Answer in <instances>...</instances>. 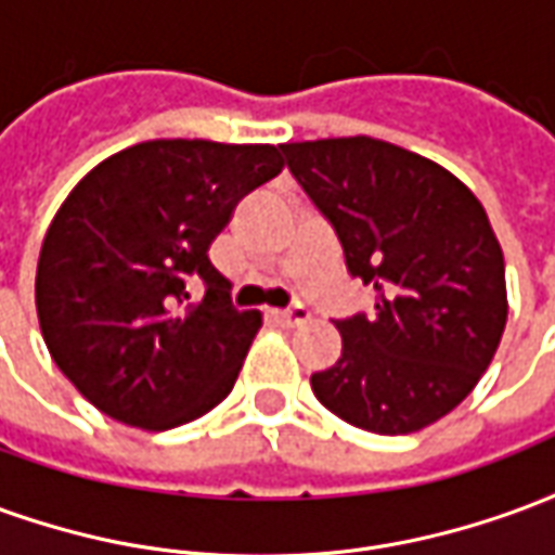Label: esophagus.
<instances>
[{
  "mask_svg": "<svg viewBox=\"0 0 555 555\" xmlns=\"http://www.w3.org/2000/svg\"><path fill=\"white\" fill-rule=\"evenodd\" d=\"M273 318H276L282 326H300V324H306L312 314H309V309H306V306H300V302H297V306H291V309L273 312Z\"/></svg>",
  "mask_w": 555,
  "mask_h": 555,
  "instance_id": "1",
  "label": "esophagus"
}]
</instances>
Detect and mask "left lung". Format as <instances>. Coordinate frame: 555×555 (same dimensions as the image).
Masks as SVG:
<instances>
[{"instance_id":"8db88e82","label":"left lung","mask_w":555,"mask_h":555,"mask_svg":"<svg viewBox=\"0 0 555 555\" xmlns=\"http://www.w3.org/2000/svg\"><path fill=\"white\" fill-rule=\"evenodd\" d=\"M336 229L374 314L336 321L341 357L312 374L330 413L372 434H413L464 401L508 321L505 258L473 190L440 163L372 137L282 145Z\"/></svg>"}]
</instances>
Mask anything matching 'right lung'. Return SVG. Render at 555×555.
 <instances>
[{
  "label": "right lung",
  "instance_id": "add662e5",
  "mask_svg": "<svg viewBox=\"0 0 555 555\" xmlns=\"http://www.w3.org/2000/svg\"><path fill=\"white\" fill-rule=\"evenodd\" d=\"M282 166L276 145L151 139L98 163L55 210L35 276L38 324L101 413L169 430L229 396L261 312L231 306L207 249Z\"/></svg>",
  "mask_w": 555,
  "mask_h": 555
}]
</instances>
